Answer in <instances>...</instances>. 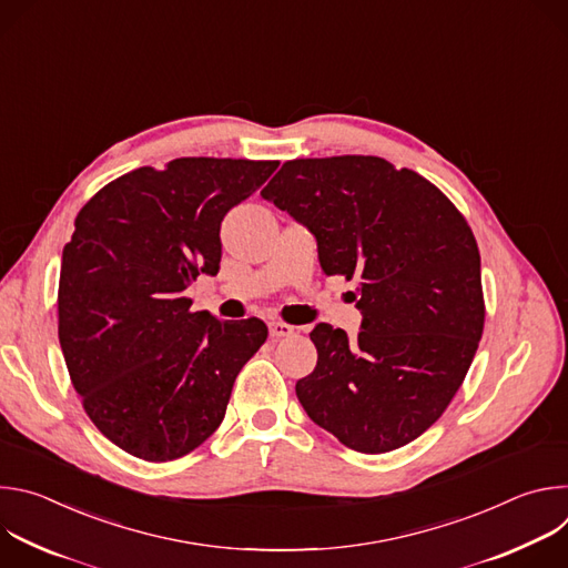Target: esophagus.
I'll return each instance as SVG.
<instances>
[{"instance_id": "esophagus-1", "label": "esophagus", "mask_w": 568, "mask_h": 568, "mask_svg": "<svg viewBox=\"0 0 568 568\" xmlns=\"http://www.w3.org/2000/svg\"><path fill=\"white\" fill-rule=\"evenodd\" d=\"M294 333V326H290V323H283V321H270V337L272 339H285Z\"/></svg>"}]
</instances>
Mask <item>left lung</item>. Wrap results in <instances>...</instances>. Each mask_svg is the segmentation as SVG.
<instances>
[{"label": "left lung", "mask_w": 568, "mask_h": 568, "mask_svg": "<svg viewBox=\"0 0 568 568\" xmlns=\"http://www.w3.org/2000/svg\"><path fill=\"white\" fill-rule=\"evenodd\" d=\"M316 240L321 270L357 276L355 339L316 323V368L296 382L305 414L339 443L384 454L447 409L483 333L480 256L456 206L379 156L294 159L261 191Z\"/></svg>", "instance_id": "left-lung-1"}]
</instances>
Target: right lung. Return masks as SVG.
I'll return each mask as SVG.
<instances>
[{"label": "right lung", "mask_w": 568, "mask_h": 568, "mask_svg": "<svg viewBox=\"0 0 568 568\" xmlns=\"http://www.w3.org/2000/svg\"><path fill=\"white\" fill-rule=\"evenodd\" d=\"M276 169L182 156L110 182L80 209L62 250L58 337L88 416L123 452L164 463L200 447L265 344L261 318L191 312L184 292L217 274L224 215Z\"/></svg>", "instance_id": "right-lung-1"}]
</instances>
